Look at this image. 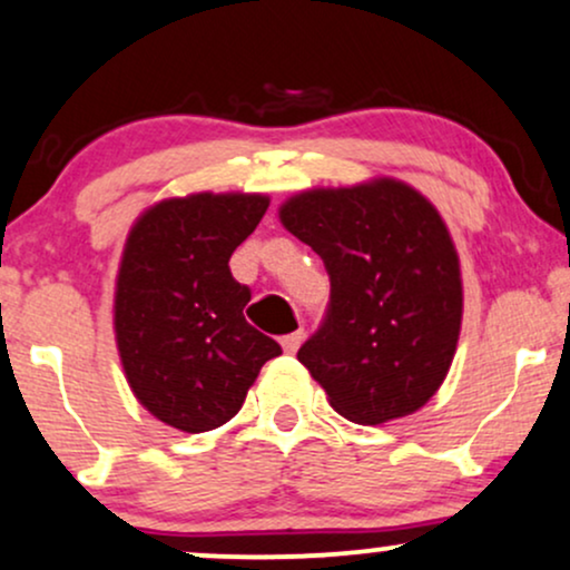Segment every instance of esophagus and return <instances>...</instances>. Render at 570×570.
Wrapping results in <instances>:
<instances>
[{
	"label": "esophagus",
	"instance_id": "obj_1",
	"mask_svg": "<svg viewBox=\"0 0 570 570\" xmlns=\"http://www.w3.org/2000/svg\"><path fill=\"white\" fill-rule=\"evenodd\" d=\"M299 343H303V330L292 332V335L281 337V348H284V353H297Z\"/></svg>",
	"mask_w": 570,
	"mask_h": 570
}]
</instances>
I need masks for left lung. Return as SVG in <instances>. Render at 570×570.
<instances>
[{
  "instance_id": "8db88e82",
  "label": "left lung",
  "mask_w": 570,
  "mask_h": 570,
  "mask_svg": "<svg viewBox=\"0 0 570 570\" xmlns=\"http://www.w3.org/2000/svg\"><path fill=\"white\" fill-rule=\"evenodd\" d=\"M278 219L330 273V311L297 358L332 407L362 426L421 410L448 377L463 318L461 263L434 203L377 176L303 189Z\"/></svg>"
}]
</instances>
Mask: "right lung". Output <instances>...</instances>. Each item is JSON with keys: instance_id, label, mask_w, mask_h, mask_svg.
I'll return each instance as SVG.
<instances>
[{"instance_id": "1", "label": "right lung", "mask_w": 570, "mask_h": 570, "mask_svg": "<svg viewBox=\"0 0 570 570\" xmlns=\"http://www.w3.org/2000/svg\"><path fill=\"white\" fill-rule=\"evenodd\" d=\"M271 198L193 193L144 208L115 281V340L126 381L166 426L200 434L240 410L281 345L244 318L248 286L230 257Z\"/></svg>"}]
</instances>
